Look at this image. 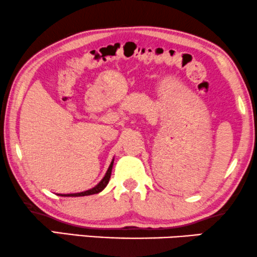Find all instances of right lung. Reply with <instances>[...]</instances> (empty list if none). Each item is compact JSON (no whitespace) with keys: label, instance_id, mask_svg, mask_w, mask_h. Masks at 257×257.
<instances>
[{"label":"right lung","instance_id":"right-lung-1","mask_svg":"<svg viewBox=\"0 0 257 257\" xmlns=\"http://www.w3.org/2000/svg\"><path fill=\"white\" fill-rule=\"evenodd\" d=\"M113 163H114V160L111 161V163L109 165V168H108L106 175L102 179H101V182L97 184L96 186H94L93 189L91 190H87V191H84V192H80V193H70V194H58V196H61V197H84V196H91V194H96L102 191L104 187L107 186L108 182H109V178H110V175H111V169H113Z\"/></svg>","mask_w":257,"mask_h":257}]
</instances>
